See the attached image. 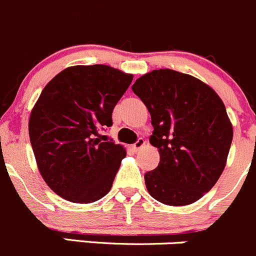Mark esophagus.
I'll list each match as a JSON object with an SVG mask.
<instances>
[{
  "mask_svg": "<svg viewBox=\"0 0 256 256\" xmlns=\"http://www.w3.org/2000/svg\"><path fill=\"white\" fill-rule=\"evenodd\" d=\"M145 144H146L145 138H138V141H136L135 144H134V145H132V148H134V150H135V151H138V150H140L141 148H142L144 145H145Z\"/></svg>",
  "mask_w": 256,
  "mask_h": 256,
  "instance_id": "obj_1",
  "label": "esophagus"
}]
</instances>
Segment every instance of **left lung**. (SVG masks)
Listing matches in <instances>:
<instances>
[{
    "label": "left lung",
    "instance_id": "left-lung-1",
    "mask_svg": "<svg viewBox=\"0 0 256 256\" xmlns=\"http://www.w3.org/2000/svg\"><path fill=\"white\" fill-rule=\"evenodd\" d=\"M132 91L150 112V144L160 152L158 168L145 174L148 194L174 206L198 202L229 155L232 126L224 102L202 81L168 68L141 76Z\"/></svg>",
    "mask_w": 256,
    "mask_h": 256
}]
</instances>
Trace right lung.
Returning a JSON list of instances; mask_svg holds the SVG:
<instances>
[{
    "label": "right lung",
    "mask_w": 256,
    "mask_h": 256,
    "mask_svg": "<svg viewBox=\"0 0 256 256\" xmlns=\"http://www.w3.org/2000/svg\"><path fill=\"white\" fill-rule=\"evenodd\" d=\"M132 75L106 65L72 66L42 90L28 122L42 178L58 196L78 204L110 191L125 148L98 130L112 126V110Z\"/></svg>",
    "instance_id": "1"
}]
</instances>
